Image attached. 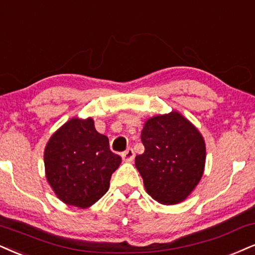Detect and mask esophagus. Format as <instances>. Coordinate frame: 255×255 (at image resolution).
<instances>
[{
    "label": "esophagus",
    "instance_id": "obj_1",
    "mask_svg": "<svg viewBox=\"0 0 255 255\" xmlns=\"http://www.w3.org/2000/svg\"><path fill=\"white\" fill-rule=\"evenodd\" d=\"M122 157L125 162H132L134 158V151L132 149H130V147H128V150H125V151L122 153Z\"/></svg>",
    "mask_w": 255,
    "mask_h": 255
}]
</instances>
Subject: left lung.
I'll return each instance as SVG.
<instances>
[{"mask_svg": "<svg viewBox=\"0 0 255 255\" xmlns=\"http://www.w3.org/2000/svg\"><path fill=\"white\" fill-rule=\"evenodd\" d=\"M145 150L134 164L146 193L162 204L184 201L203 175L206 144L200 131L181 113L149 118L140 133Z\"/></svg>", "mask_w": 255, "mask_h": 255, "instance_id": "left-lung-1", "label": "left lung"}]
</instances>
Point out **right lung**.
<instances>
[{"instance_id": "obj_1", "label": "right lung", "mask_w": 255, "mask_h": 255, "mask_svg": "<svg viewBox=\"0 0 255 255\" xmlns=\"http://www.w3.org/2000/svg\"><path fill=\"white\" fill-rule=\"evenodd\" d=\"M46 178L68 206L89 208L109 190L121 156L110 150L109 138L92 118H72L56 130L45 147Z\"/></svg>"}]
</instances>
